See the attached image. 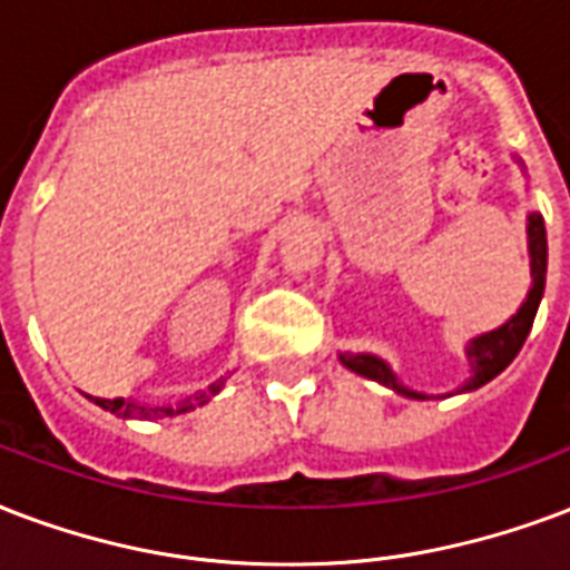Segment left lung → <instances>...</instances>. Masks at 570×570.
<instances>
[{"instance_id":"left-lung-1","label":"left lung","mask_w":570,"mask_h":570,"mask_svg":"<svg viewBox=\"0 0 570 570\" xmlns=\"http://www.w3.org/2000/svg\"><path fill=\"white\" fill-rule=\"evenodd\" d=\"M514 160L523 167V160ZM527 242H529V275H532V286H529L527 298L523 304L517 307L514 316H508L505 323L493 328V332H484L472 337L466 343V358L469 367H472V376H469L463 385H458L449 394H440V397H451V394H466V391H475L481 385H488L493 376L505 371L508 364L514 362L520 346L527 343L529 332H532V323H535L538 304L544 298V281H547V229H544V217L538 212H529L527 217ZM341 364L346 371L358 373L364 380H373L391 389L394 394H403V397H412V401H428L430 394L424 391H412L410 385H403L397 380V373L391 371V364L385 358L373 353H337Z\"/></svg>"}]
</instances>
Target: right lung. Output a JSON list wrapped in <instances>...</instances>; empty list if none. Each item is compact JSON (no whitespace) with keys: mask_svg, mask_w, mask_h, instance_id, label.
I'll return each mask as SVG.
<instances>
[{"mask_svg":"<svg viewBox=\"0 0 570 570\" xmlns=\"http://www.w3.org/2000/svg\"><path fill=\"white\" fill-rule=\"evenodd\" d=\"M224 376L215 380L206 391H197L190 397H181L176 403H140V401H125V397H116V401H104V397H92L101 410L119 415V419H173V415H185V412L197 410V406H206L217 391L224 389Z\"/></svg>","mask_w":570,"mask_h":570,"instance_id":"add662e5","label":"right lung"}]
</instances>
